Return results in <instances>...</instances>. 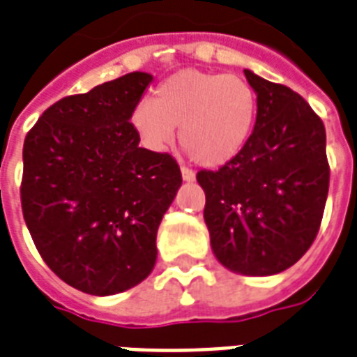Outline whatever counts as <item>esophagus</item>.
<instances>
[{"label":"esophagus","instance_id":"1","mask_svg":"<svg viewBox=\"0 0 357 357\" xmlns=\"http://www.w3.org/2000/svg\"><path fill=\"white\" fill-rule=\"evenodd\" d=\"M181 173H182V178L188 182L195 181V173L192 169H188V167H181Z\"/></svg>","mask_w":357,"mask_h":357}]
</instances>
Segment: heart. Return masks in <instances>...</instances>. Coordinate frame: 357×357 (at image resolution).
<instances>
[{
	"label": "heart",
	"instance_id": "1",
	"mask_svg": "<svg viewBox=\"0 0 357 357\" xmlns=\"http://www.w3.org/2000/svg\"><path fill=\"white\" fill-rule=\"evenodd\" d=\"M257 119V95L233 74L181 70L162 82L154 100H141L130 121L141 143L165 151L181 126L184 153L203 167H220L242 153Z\"/></svg>",
	"mask_w": 357,
	"mask_h": 357
}]
</instances>
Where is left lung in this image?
I'll list each match as a JSON object with an SVG mask.
<instances>
[{
  "label": "left lung",
  "mask_w": 357,
  "mask_h": 357,
  "mask_svg": "<svg viewBox=\"0 0 357 357\" xmlns=\"http://www.w3.org/2000/svg\"><path fill=\"white\" fill-rule=\"evenodd\" d=\"M257 121L242 153L199 171L214 255L244 275L291 268L317 238L330 188L322 119L291 87L244 70Z\"/></svg>",
  "instance_id": "8db88e82"
}]
</instances>
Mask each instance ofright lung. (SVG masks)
<instances>
[{"label": "right lung", "instance_id": "1", "mask_svg": "<svg viewBox=\"0 0 357 357\" xmlns=\"http://www.w3.org/2000/svg\"><path fill=\"white\" fill-rule=\"evenodd\" d=\"M147 73L61 98L24 141L20 199L50 270L87 294L128 291L156 262V233L182 184L167 153L139 147L130 123Z\"/></svg>", "mask_w": 357, "mask_h": 357}]
</instances>
